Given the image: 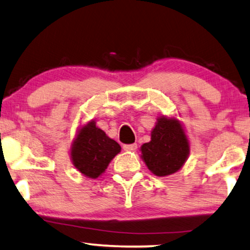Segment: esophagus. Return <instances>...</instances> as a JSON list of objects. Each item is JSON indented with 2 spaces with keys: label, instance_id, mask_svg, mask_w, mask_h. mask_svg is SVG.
<instances>
[{
  "label": "esophagus",
  "instance_id": "1",
  "mask_svg": "<svg viewBox=\"0 0 250 250\" xmlns=\"http://www.w3.org/2000/svg\"><path fill=\"white\" fill-rule=\"evenodd\" d=\"M137 148V144H129V145H123V149L127 152H131V151H135V149Z\"/></svg>",
  "mask_w": 250,
  "mask_h": 250
}]
</instances>
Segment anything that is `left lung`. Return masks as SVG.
<instances>
[{"mask_svg": "<svg viewBox=\"0 0 250 250\" xmlns=\"http://www.w3.org/2000/svg\"><path fill=\"white\" fill-rule=\"evenodd\" d=\"M141 158L159 177L181 170L189 155V141L181 121L160 115L151 131V141L142 145Z\"/></svg>", "mask_w": 250, "mask_h": 250, "instance_id": "1", "label": "left lung"}]
</instances>
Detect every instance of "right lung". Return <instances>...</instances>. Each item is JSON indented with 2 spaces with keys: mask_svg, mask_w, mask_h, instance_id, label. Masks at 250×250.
I'll use <instances>...</instances> for the list:
<instances>
[{
  "mask_svg": "<svg viewBox=\"0 0 250 250\" xmlns=\"http://www.w3.org/2000/svg\"><path fill=\"white\" fill-rule=\"evenodd\" d=\"M121 152V146L96 125L95 120L80 125L73 139L69 156L78 171L96 179L104 174L109 162Z\"/></svg>",
  "mask_w": 250,
  "mask_h": 250,
  "instance_id": "add662e5",
  "label": "right lung"
}]
</instances>
